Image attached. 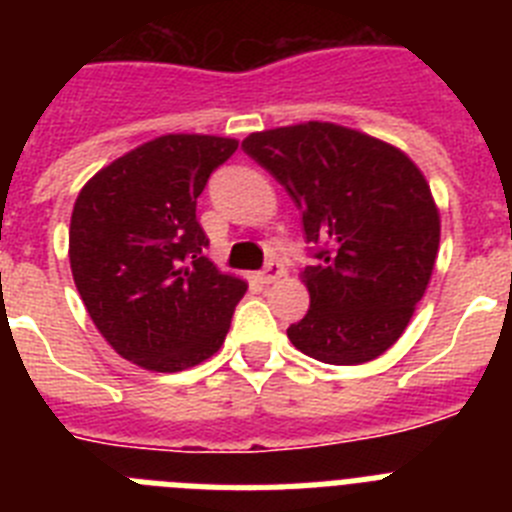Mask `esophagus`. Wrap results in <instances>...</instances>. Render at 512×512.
<instances>
[{
  "label": "esophagus",
  "mask_w": 512,
  "mask_h": 512,
  "mask_svg": "<svg viewBox=\"0 0 512 512\" xmlns=\"http://www.w3.org/2000/svg\"><path fill=\"white\" fill-rule=\"evenodd\" d=\"M284 274H287V271H284V266L282 264H274V261H271V264H266L264 269H261L259 274H256V277H259L261 284H271V282H277V279H282Z\"/></svg>",
  "instance_id": "obj_1"
}]
</instances>
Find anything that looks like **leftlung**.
<instances>
[{"label":"left lung","instance_id":"obj_1","mask_svg":"<svg viewBox=\"0 0 512 512\" xmlns=\"http://www.w3.org/2000/svg\"><path fill=\"white\" fill-rule=\"evenodd\" d=\"M243 151L277 176L323 243L300 277L310 310L287 328L292 346L336 366L377 359L405 333L441 243V215L413 158L336 122L261 130Z\"/></svg>","mask_w":512,"mask_h":512}]
</instances>
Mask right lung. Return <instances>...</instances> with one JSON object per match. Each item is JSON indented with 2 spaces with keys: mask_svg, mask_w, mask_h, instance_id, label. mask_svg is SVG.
Segmentation results:
<instances>
[{
  "mask_svg": "<svg viewBox=\"0 0 512 512\" xmlns=\"http://www.w3.org/2000/svg\"><path fill=\"white\" fill-rule=\"evenodd\" d=\"M235 138L166 133L122 153L81 187L69 261L89 318L122 359L182 372L220 351L246 279L202 248L197 197Z\"/></svg>",
  "mask_w": 512,
  "mask_h": 512,
  "instance_id": "add662e5",
  "label": "right lung"
}]
</instances>
